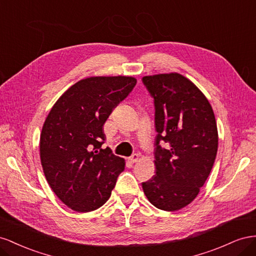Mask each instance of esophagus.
<instances>
[{
	"mask_svg": "<svg viewBox=\"0 0 256 256\" xmlns=\"http://www.w3.org/2000/svg\"><path fill=\"white\" fill-rule=\"evenodd\" d=\"M138 160H140V156H138L137 153H134V154H133L132 156L128 158V160H130V163H136Z\"/></svg>",
	"mask_w": 256,
	"mask_h": 256,
	"instance_id": "1",
	"label": "esophagus"
}]
</instances>
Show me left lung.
<instances>
[{
    "instance_id": "1",
    "label": "left lung",
    "mask_w": 256,
    "mask_h": 256,
    "mask_svg": "<svg viewBox=\"0 0 256 256\" xmlns=\"http://www.w3.org/2000/svg\"><path fill=\"white\" fill-rule=\"evenodd\" d=\"M156 106V174L142 182L153 206L177 211L198 195L212 170L218 128L209 100L191 80L178 72L142 77ZM170 144L165 150L159 146Z\"/></svg>"
}]
</instances>
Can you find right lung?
Wrapping results in <instances>:
<instances>
[{"label":"right lung","mask_w":256,"mask_h":256,"mask_svg":"<svg viewBox=\"0 0 256 256\" xmlns=\"http://www.w3.org/2000/svg\"><path fill=\"white\" fill-rule=\"evenodd\" d=\"M130 76H96L70 86L44 123L40 154L50 188L77 212L102 207L124 170V158L102 149L103 126L136 84Z\"/></svg>","instance_id":"1"}]
</instances>
